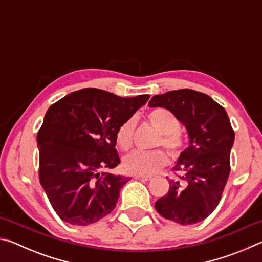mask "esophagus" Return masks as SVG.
<instances>
[{"instance_id": "esophagus-1", "label": "esophagus", "mask_w": 262, "mask_h": 262, "mask_svg": "<svg viewBox=\"0 0 262 262\" xmlns=\"http://www.w3.org/2000/svg\"><path fill=\"white\" fill-rule=\"evenodd\" d=\"M134 178L137 180H141V181H149L150 179H151L150 177H143V176H135Z\"/></svg>"}]
</instances>
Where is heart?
I'll return each instance as SVG.
<instances>
[{"mask_svg":"<svg viewBox=\"0 0 262 262\" xmlns=\"http://www.w3.org/2000/svg\"><path fill=\"white\" fill-rule=\"evenodd\" d=\"M148 120L159 132L156 141L157 147H164L173 158H179L185 148V137L179 132L180 121L170 110L157 107L148 113ZM136 120L129 118L115 133V142L122 151H128L133 147ZM168 163L167 154L162 149L152 151H135L128 155L122 161V168L127 174L151 176Z\"/></svg>","mask_w":262,"mask_h":262,"instance_id":"heart-1","label":"heart"}]
</instances>
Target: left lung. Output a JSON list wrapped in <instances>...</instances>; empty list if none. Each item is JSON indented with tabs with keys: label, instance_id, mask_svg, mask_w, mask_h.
Instances as JSON below:
<instances>
[{
	"label": "left lung",
	"instance_id": "1",
	"mask_svg": "<svg viewBox=\"0 0 262 262\" xmlns=\"http://www.w3.org/2000/svg\"><path fill=\"white\" fill-rule=\"evenodd\" d=\"M149 106L173 112L189 136V145L173 167L177 178L168 180V192L155 208L178 224L199 223L216 209L230 174L234 132L228 114L209 96L190 89L154 96Z\"/></svg>",
	"mask_w": 262,
	"mask_h": 262
}]
</instances>
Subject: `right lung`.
I'll list each match as a JSON object with an SVG mask.
<instances>
[{
    "label": "right lung",
    "instance_id": "add662e5",
    "mask_svg": "<svg viewBox=\"0 0 262 262\" xmlns=\"http://www.w3.org/2000/svg\"><path fill=\"white\" fill-rule=\"evenodd\" d=\"M86 88L57 100L38 132L39 180L53 209L73 225L96 223L117 206L130 178L105 172L120 163L115 133L149 99Z\"/></svg>",
    "mask_w": 262,
    "mask_h": 262
}]
</instances>
